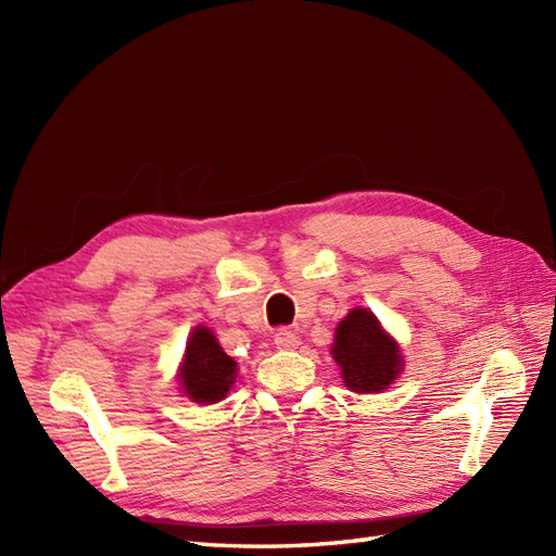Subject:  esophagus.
<instances>
[{
    "instance_id": "1",
    "label": "esophagus",
    "mask_w": 556,
    "mask_h": 556,
    "mask_svg": "<svg viewBox=\"0 0 556 556\" xmlns=\"http://www.w3.org/2000/svg\"><path fill=\"white\" fill-rule=\"evenodd\" d=\"M274 343H276L280 350H292V348L299 345V336H296L292 329L282 327V329H278V331L274 333Z\"/></svg>"
}]
</instances>
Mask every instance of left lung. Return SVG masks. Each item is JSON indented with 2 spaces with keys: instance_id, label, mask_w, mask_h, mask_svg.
I'll use <instances>...</instances> for the list:
<instances>
[{
  "instance_id": "8db88e82",
  "label": "left lung",
  "mask_w": 556,
  "mask_h": 556,
  "mask_svg": "<svg viewBox=\"0 0 556 556\" xmlns=\"http://www.w3.org/2000/svg\"><path fill=\"white\" fill-rule=\"evenodd\" d=\"M331 355L341 366L343 382L359 394L387 390L403 366L399 345L384 333L376 315L366 308L350 311L336 327Z\"/></svg>"
}]
</instances>
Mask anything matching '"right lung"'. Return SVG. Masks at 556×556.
Returning <instances> with one entry per match:
<instances>
[{"instance_id":"right-lung-1","label":"right lung","mask_w":556,"mask_h":556,"mask_svg":"<svg viewBox=\"0 0 556 556\" xmlns=\"http://www.w3.org/2000/svg\"><path fill=\"white\" fill-rule=\"evenodd\" d=\"M233 378H237V362L227 355L206 327H197L180 366L185 394L197 403H217L227 396Z\"/></svg>"}]
</instances>
